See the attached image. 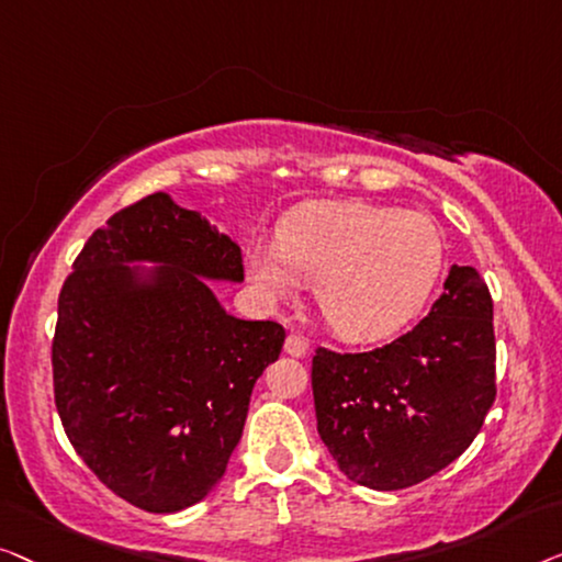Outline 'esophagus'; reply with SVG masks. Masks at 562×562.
<instances>
[{
	"mask_svg": "<svg viewBox=\"0 0 562 562\" xmlns=\"http://www.w3.org/2000/svg\"><path fill=\"white\" fill-rule=\"evenodd\" d=\"M307 349H311V346H307V341L300 334H290L288 341H284V351H288L290 357H305Z\"/></svg>",
	"mask_w": 562,
	"mask_h": 562,
	"instance_id": "obj_1",
	"label": "esophagus"
}]
</instances>
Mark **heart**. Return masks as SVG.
Instances as JSON below:
<instances>
[{
	"label": "heart",
	"instance_id": "obj_1",
	"mask_svg": "<svg viewBox=\"0 0 562 562\" xmlns=\"http://www.w3.org/2000/svg\"><path fill=\"white\" fill-rule=\"evenodd\" d=\"M446 267V241L425 213L323 203L282 221L278 247L255 244L247 274L270 303L315 284L323 321L346 341H376L420 311Z\"/></svg>",
	"mask_w": 562,
	"mask_h": 562
}]
</instances>
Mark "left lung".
I'll return each instance as SVG.
<instances>
[{
    "label": "left lung",
    "mask_w": 562,
    "mask_h": 562,
    "mask_svg": "<svg viewBox=\"0 0 562 562\" xmlns=\"http://www.w3.org/2000/svg\"><path fill=\"white\" fill-rule=\"evenodd\" d=\"M494 303L473 267H453L413 330L382 349L318 346V432L351 481L397 492L436 476L479 436L496 400Z\"/></svg>",
    "instance_id": "8db88e82"
}]
</instances>
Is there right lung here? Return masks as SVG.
<instances>
[{"label": "right lung", "mask_w": 562, "mask_h": 562, "mask_svg": "<svg viewBox=\"0 0 562 562\" xmlns=\"http://www.w3.org/2000/svg\"><path fill=\"white\" fill-rule=\"evenodd\" d=\"M166 267L139 289L122 261ZM201 278L244 280L241 249L155 193L89 236L58 295L53 392L101 484L145 512H180L224 476L284 328L228 315Z\"/></svg>", "instance_id": "right-lung-1"}]
</instances>
